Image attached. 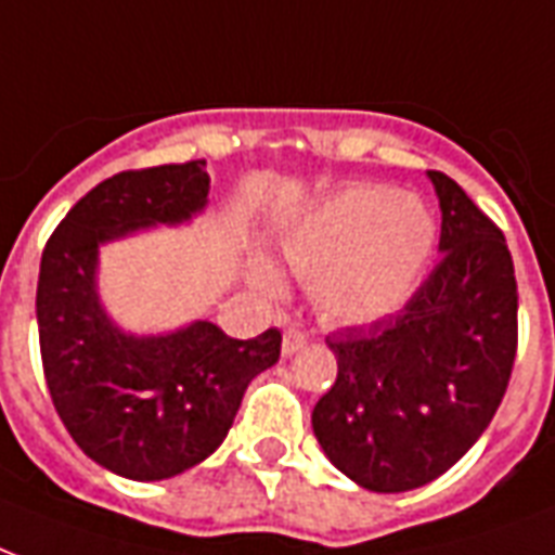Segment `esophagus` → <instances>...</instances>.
Segmentation results:
<instances>
[{
  "label": "esophagus",
  "mask_w": 555,
  "mask_h": 555,
  "mask_svg": "<svg viewBox=\"0 0 555 555\" xmlns=\"http://www.w3.org/2000/svg\"><path fill=\"white\" fill-rule=\"evenodd\" d=\"M306 344H308V337L299 332V328H287L285 337H282V352L294 354V352H299V349H302Z\"/></svg>",
  "instance_id": "34e87169"
}]
</instances>
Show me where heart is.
I'll use <instances>...</instances> for the list:
<instances>
[{
    "instance_id": "heart-1",
    "label": "heart",
    "mask_w": 555,
    "mask_h": 555,
    "mask_svg": "<svg viewBox=\"0 0 555 555\" xmlns=\"http://www.w3.org/2000/svg\"><path fill=\"white\" fill-rule=\"evenodd\" d=\"M434 244V218L413 197L358 185L323 203L285 241L296 276L317 279V302L340 323L390 314L416 285ZM259 285L279 294V279L261 270Z\"/></svg>"
}]
</instances>
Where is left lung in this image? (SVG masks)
Here are the masks:
<instances>
[{
    "label": "left lung",
    "instance_id": "1",
    "mask_svg": "<svg viewBox=\"0 0 555 555\" xmlns=\"http://www.w3.org/2000/svg\"><path fill=\"white\" fill-rule=\"evenodd\" d=\"M442 259L396 314L325 337L337 380L311 425L349 480L410 492L437 480L498 413L518 352V282L498 223L442 171Z\"/></svg>",
    "mask_w": 555,
    "mask_h": 555
}]
</instances>
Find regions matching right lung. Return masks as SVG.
<instances>
[{"label":"right lung","mask_w":555,"mask_h":555,"mask_svg":"<svg viewBox=\"0 0 555 555\" xmlns=\"http://www.w3.org/2000/svg\"><path fill=\"white\" fill-rule=\"evenodd\" d=\"M206 159L133 168L80 197L46 241L37 328L57 416L95 463L130 480H165L221 446L247 384L279 361L282 332L235 340L218 325L127 337L95 296L101 241L203 209Z\"/></svg>","instance_id":"right-lung-1"}]
</instances>
